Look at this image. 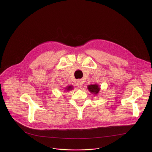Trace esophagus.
I'll return each instance as SVG.
<instances>
[{"mask_svg": "<svg viewBox=\"0 0 152 152\" xmlns=\"http://www.w3.org/2000/svg\"><path fill=\"white\" fill-rule=\"evenodd\" d=\"M82 81L81 80H78L77 82H76V85L77 86L78 88H81L82 86Z\"/></svg>", "mask_w": 152, "mask_h": 152, "instance_id": "esophagus-1", "label": "esophagus"}]
</instances>
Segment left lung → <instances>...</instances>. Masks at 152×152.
Masks as SVG:
<instances>
[{
	"label": "left lung",
	"mask_w": 152,
	"mask_h": 152,
	"mask_svg": "<svg viewBox=\"0 0 152 152\" xmlns=\"http://www.w3.org/2000/svg\"><path fill=\"white\" fill-rule=\"evenodd\" d=\"M88 90L94 94H97L99 91H100V87L98 86V85H90L88 86Z\"/></svg>",
	"instance_id": "obj_1"
}]
</instances>
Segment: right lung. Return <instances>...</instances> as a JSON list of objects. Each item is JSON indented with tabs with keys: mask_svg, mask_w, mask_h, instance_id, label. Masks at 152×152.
<instances>
[{
	"mask_svg": "<svg viewBox=\"0 0 152 152\" xmlns=\"http://www.w3.org/2000/svg\"><path fill=\"white\" fill-rule=\"evenodd\" d=\"M70 90H72V86H67V88H66V90H67V91H69Z\"/></svg>",
	"mask_w": 152,
	"mask_h": 152,
	"instance_id": "obj_1",
	"label": "right lung"
}]
</instances>
